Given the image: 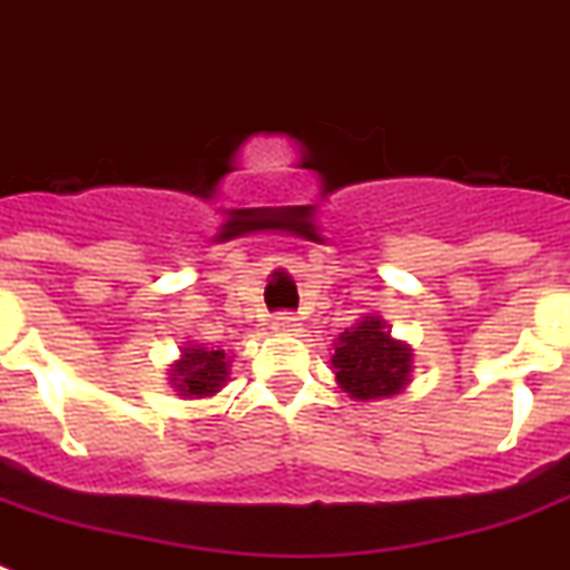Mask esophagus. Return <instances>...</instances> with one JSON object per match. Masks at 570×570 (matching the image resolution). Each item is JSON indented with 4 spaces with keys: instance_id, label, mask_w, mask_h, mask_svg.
<instances>
[{
    "instance_id": "esophagus-1",
    "label": "esophagus",
    "mask_w": 570,
    "mask_h": 570,
    "mask_svg": "<svg viewBox=\"0 0 570 570\" xmlns=\"http://www.w3.org/2000/svg\"><path fill=\"white\" fill-rule=\"evenodd\" d=\"M298 327L301 322L293 316V313H281V316H275V322H272V331L275 333H295Z\"/></svg>"
}]
</instances>
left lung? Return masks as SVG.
<instances>
[{
    "instance_id": "left-lung-1",
    "label": "left lung",
    "mask_w": 570,
    "mask_h": 570,
    "mask_svg": "<svg viewBox=\"0 0 570 570\" xmlns=\"http://www.w3.org/2000/svg\"><path fill=\"white\" fill-rule=\"evenodd\" d=\"M333 374L354 401H383L401 395L413 374V348L392 336L377 313H365L333 342Z\"/></svg>"
}]
</instances>
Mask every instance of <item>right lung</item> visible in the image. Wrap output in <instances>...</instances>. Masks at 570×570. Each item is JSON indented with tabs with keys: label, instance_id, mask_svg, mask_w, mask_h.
Instances as JSON below:
<instances>
[{
	"label": "right lung",
	"instance_id": "obj_1",
	"mask_svg": "<svg viewBox=\"0 0 570 570\" xmlns=\"http://www.w3.org/2000/svg\"><path fill=\"white\" fill-rule=\"evenodd\" d=\"M230 363L234 360L222 348H210L205 342H187L180 348L178 360L166 368L169 374L166 381L180 397L202 401V397H213L216 392H222L230 377Z\"/></svg>",
	"mask_w": 570,
	"mask_h": 570
}]
</instances>
